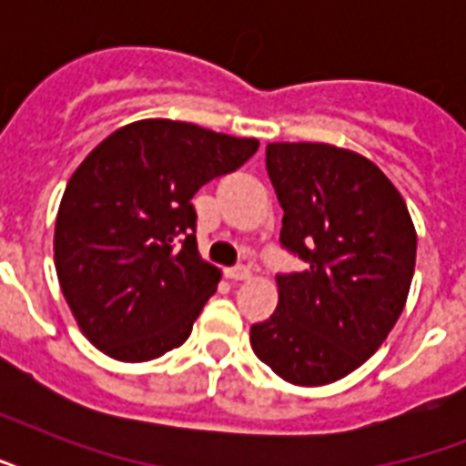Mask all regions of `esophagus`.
Listing matches in <instances>:
<instances>
[{
  "mask_svg": "<svg viewBox=\"0 0 466 466\" xmlns=\"http://www.w3.org/2000/svg\"><path fill=\"white\" fill-rule=\"evenodd\" d=\"M225 276L229 280H248L251 278V268L248 266H237V268H227Z\"/></svg>",
  "mask_w": 466,
  "mask_h": 466,
  "instance_id": "esophagus-1",
  "label": "esophagus"
}]
</instances>
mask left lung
<instances>
[{
	"instance_id": "8db88e82",
	"label": "left lung",
	"mask_w": 466,
	"mask_h": 466,
	"mask_svg": "<svg viewBox=\"0 0 466 466\" xmlns=\"http://www.w3.org/2000/svg\"><path fill=\"white\" fill-rule=\"evenodd\" d=\"M280 241L307 263L278 276V307L251 348L285 382L321 387L358 370L404 311L416 227L382 168L326 142H270Z\"/></svg>"
}]
</instances>
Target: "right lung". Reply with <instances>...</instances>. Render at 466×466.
<instances>
[{
	"instance_id": "add662e5",
	"label": "right lung",
	"mask_w": 466,
	"mask_h": 466,
	"mask_svg": "<svg viewBox=\"0 0 466 466\" xmlns=\"http://www.w3.org/2000/svg\"><path fill=\"white\" fill-rule=\"evenodd\" d=\"M256 149V137L147 118L118 127L76 167L55 219V270L101 353L145 362L188 339L219 283L198 254L190 198Z\"/></svg>"
}]
</instances>
